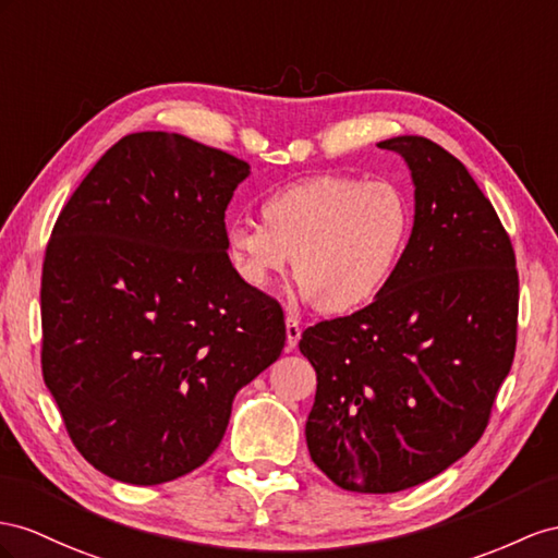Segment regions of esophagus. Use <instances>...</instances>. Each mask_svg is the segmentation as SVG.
Segmentation results:
<instances>
[{
    "label": "esophagus",
    "instance_id": "obj_1",
    "mask_svg": "<svg viewBox=\"0 0 558 558\" xmlns=\"http://www.w3.org/2000/svg\"><path fill=\"white\" fill-rule=\"evenodd\" d=\"M284 332H288V351H292L299 344V339H302V325H299L294 316L284 318Z\"/></svg>",
    "mask_w": 558,
    "mask_h": 558
}]
</instances>
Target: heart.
<instances>
[{
  "mask_svg": "<svg viewBox=\"0 0 558 558\" xmlns=\"http://www.w3.org/2000/svg\"><path fill=\"white\" fill-rule=\"evenodd\" d=\"M264 223L226 228L235 276L266 290L294 259L302 294L323 313L367 304L391 278L410 235V205L389 181L316 177L264 199Z\"/></svg>",
  "mask_w": 558,
  "mask_h": 558,
  "instance_id": "1",
  "label": "heart"
}]
</instances>
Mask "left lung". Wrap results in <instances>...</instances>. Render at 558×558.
Returning <instances> with one entry per match:
<instances>
[{"instance_id": "obj_1", "label": "left lung", "mask_w": 558, "mask_h": 558, "mask_svg": "<svg viewBox=\"0 0 558 558\" xmlns=\"http://www.w3.org/2000/svg\"><path fill=\"white\" fill-rule=\"evenodd\" d=\"M415 181V226L373 304L306 327L311 460L339 488L398 493L483 436L517 351L511 240L466 167L424 136L377 143Z\"/></svg>"}]
</instances>
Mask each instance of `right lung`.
I'll return each mask as SVG.
<instances>
[{
	"mask_svg": "<svg viewBox=\"0 0 558 558\" xmlns=\"http://www.w3.org/2000/svg\"><path fill=\"white\" fill-rule=\"evenodd\" d=\"M250 165L189 136L120 138L70 195L41 266V375L106 476L157 485L219 448L235 393L278 361L284 316L226 254Z\"/></svg>",
	"mask_w": 558,
	"mask_h": 558,
	"instance_id": "1",
	"label": "right lung"
}]
</instances>
